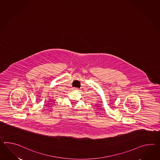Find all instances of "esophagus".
<instances>
[{
    "mask_svg": "<svg viewBox=\"0 0 160 160\" xmlns=\"http://www.w3.org/2000/svg\"><path fill=\"white\" fill-rule=\"evenodd\" d=\"M73 89L74 91H78V88H73Z\"/></svg>",
    "mask_w": 160,
    "mask_h": 160,
    "instance_id": "1",
    "label": "esophagus"
}]
</instances>
